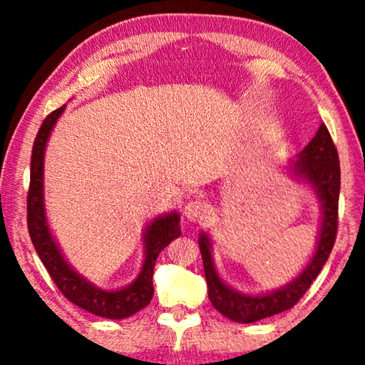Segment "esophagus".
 <instances>
[{"mask_svg": "<svg viewBox=\"0 0 365 365\" xmlns=\"http://www.w3.org/2000/svg\"><path fill=\"white\" fill-rule=\"evenodd\" d=\"M206 214V204L199 199H192L184 206V217L191 222H197Z\"/></svg>", "mask_w": 365, "mask_h": 365, "instance_id": "34e87169", "label": "esophagus"}]
</instances>
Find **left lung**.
Listing matches in <instances>:
<instances>
[{
	"label": "left lung",
	"instance_id": "obj_1",
	"mask_svg": "<svg viewBox=\"0 0 365 365\" xmlns=\"http://www.w3.org/2000/svg\"><path fill=\"white\" fill-rule=\"evenodd\" d=\"M289 171L299 181L306 182L319 199L321 227H319L316 251L309 259L307 266L286 286L262 294H244L227 286L219 276L214 264L211 237L204 231L199 234V249H201L204 274H206L209 301L222 316L234 322L251 324L261 321L287 311L294 304H297L299 299L311 287L314 279L319 276L336 242L341 166H339L337 149L334 146L326 124H321L311 143L297 154L296 159L289 161Z\"/></svg>",
	"mask_w": 365,
	"mask_h": 365
}]
</instances>
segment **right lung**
I'll use <instances>...</instances> for the list:
<instances>
[{
    "instance_id": "right-lung-1",
    "label": "right lung",
    "mask_w": 365,
    "mask_h": 365,
    "mask_svg": "<svg viewBox=\"0 0 365 365\" xmlns=\"http://www.w3.org/2000/svg\"><path fill=\"white\" fill-rule=\"evenodd\" d=\"M66 104L56 111H53L44 119L36 134L31 154V181L28 192V231L31 236L33 246L36 249L39 259L48 269L49 276L56 284L64 297L69 299L78 307L94 314V316L106 319H126L138 311H141L151 302L153 272L156 266L159 252L168 244L179 237L181 234V216L173 211L163 216L154 217L143 232L144 261L141 271L136 279L121 289L106 291L94 286L91 281L81 276L66 259L49 229L46 207H44V151L49 134L54 129V124L61 116Z\"/></svg>"
}]
</instances>
